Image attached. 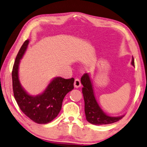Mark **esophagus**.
Masks as SVG:
<instances>
[{
  "label": "esophagus",
  "mask_w": 147,
  "mask_h": 147,
  "mask_svg": "<svg viewBox=\"0 0 147 147\" xmlns=\"http://www.w3.org/2000/svg\"><path fill=\"white\" fill-rule=\"evenodd\" d=\"M74 86L75 88H79L81 86V82H80V80H79L78 78H76L75 80H74Z\"/></svg>",
  "instance_id": "34e87169"
}]
</instances>
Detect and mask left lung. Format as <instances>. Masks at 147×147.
I'll list each match as a JSON object with an SVG mask.
<instances>
[{
    "instance_id": "8db88e82",
    "label": "left lung",
    "mask_w": 147,
    "mask_h": 147,
    "mask_svg": "<svg viewBox=\"0 0 147 147\" xmlns=\"http://www.w3.org/2000/svg\"><path fill=\"white\" fill-rule=\"evenodd\" d=\"M131 65L135 66L134 57H132ZM81 83L84 86L82 94L84 99V111L86 120L88 122L94 125L109 124L122 119L124 115L113 117L107 115L102 111L95 97L89 74L85 73L83 74L81 78Z\"/></svg>"
}]
</instances>
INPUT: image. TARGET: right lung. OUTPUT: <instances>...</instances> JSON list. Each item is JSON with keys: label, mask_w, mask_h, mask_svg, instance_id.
I'll return each mask as SVG.
<instances>
[{"label": "right lung", "mask_w": 147, "mask_h": 147, "mask_svg": "<svg viewBox=\"0 0 147 147\" xmlns=\"http://www.w3.org/2000/svg\"><path fill=\"white\" fill-rule=\"evenodd\" d=\"M29 42L28 39L24 42L13 64L11 73L13 95L21 111L27 117L37 124H48L59 113L65 96L73 90L74 79L56 77L49 84L42 94L36 96L28 94L20 84L18 69L20 59L27 50Z\"/></svg>", "instance_id": "add662e5"}]
</instances>
